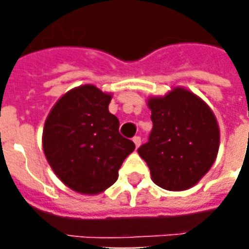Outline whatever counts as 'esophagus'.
<instances>
[{
  "instance_id": "esophagus-1",
  "label": "esophagus",
  "mask_w": 249,
  "mask_h": 249,
  "mask_svg": "<svg viewBox=\"0 0 249 249\" xmlns=\"http://www.w3.org/2000/svg\"><path fill=\"white\" fill-rule=\"evenodd\" d=\"M133 142H135L136 148H139V146L141 145V139L139 136H135V137H133Z\"/></svg>"
}]
</instances>
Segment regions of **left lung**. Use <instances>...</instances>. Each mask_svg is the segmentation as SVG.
Listing matches in <instances>:
<instances>
[{"mask_svg": "<svg viewBox=\"0 0 249 249\" xmlns=\"http://www.w3.org/2000/svg\"><path fill=\"white\" fill-rule=\"evenodd\" d=\"M153 123L149 140L137 152L153 183L167 191H185L213 165L220 146L216 116L207 103L183 87L148 98Z\"/></svg>", "mask_w": 249, "mask_h": 249, "instance_id": "left-lung-1", "label": "left lung"}]
</instances>
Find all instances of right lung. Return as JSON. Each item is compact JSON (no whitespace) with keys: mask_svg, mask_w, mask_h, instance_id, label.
Listing matches in <instances>:
<instances>
[{"mask_svg":"<svg viewBox=\"0 0 249 249\" xmlns=\"http://www.w3.org/2000/svg\"><path fill=\"white\" fill-rule=\"evenodd\" d=\"M112 93L92 84L73 88L58 98L42 130V149L56 176L81 195H98L116 183L121 164L135 151L119 133L109 112Z\"/></svg>","mask_w":249,"mask_h":249,"instance_id":"obj_1","label":"right lung"}]
</instances>
